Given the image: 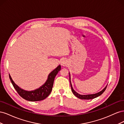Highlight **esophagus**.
<instances>
[{
    "mask_svg": "<svg viewBox=\"0 0 124 124\" xmlns=\"http://www.w3.org/2000/svg\"><path fill=\"white\" fill-rule=\"evenodd\" d=\"M66 64H67V62H66V60H62L61 62V65L62 66H65L66 65Z\"/></svg>",
    "mask_w": 124,
    "mask_h": 124,
    "instance_id": "34e87169",
    "label": "esophagus"
}]
</instances>
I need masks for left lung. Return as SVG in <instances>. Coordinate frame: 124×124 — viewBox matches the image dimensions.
<instances>
[{
  "label": "left lung",
  "instance_id": "8db88e82",
  "mask_svg": "<svg viewBox=\"0 0 124 124\" xmlns=\"http://www.w3.org/2000/svg\"><path fill=\"white\" fill-rule=\"evenodd\" d=\"M69 73V80H70V85H71V91L72 92V93L75 96H76L77 97H78V98L81 99H85V100H88V99H92L93 98H97V97H99V96H100L102 93L105 91L106 90L107 85H106V87H105L102 91H101L100 92L97 93H93V94H88V95H81L80 93H78L77 92H76V91H74L73 88L72 87V84H71V77H70V74Z\"/></svg>",
  "mask_w": 124,
  "mask_h": 124
}]
</instances>
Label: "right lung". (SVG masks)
<instances>
[{"label": "right lung", "mask_w": 124, "mask_h": 124, "mask_svg": "<svg viewBox=\"0 0 124 124\" xmlns=\"http://www.w3.org/2000/svg\"><path fill=\"white\" fill-rule=\"evenodd\" d=\"M61 69V66L59 65L48 74L46 82L42 86L31 91H25L20 87L14 83L10 74L9 78L13 87L22 98L30 101H38L45 99L50 94L53 88L55 77Z\"/></svg>", "instance_id": "right-lung-1"}]
</instances>
